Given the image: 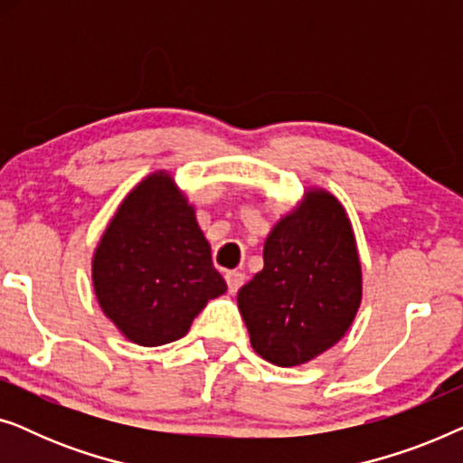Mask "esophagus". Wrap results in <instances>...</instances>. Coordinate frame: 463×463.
Masks as SVG:
<instances>
[{
    "instance_id": "esophagus-1",
    "label": "esophagus",
    "mask_w": 463,
    "mask_h": 463,
    "mask_svg": "<svg viewBox=\"0 0 463 463\" xmlns=\"http://www.w3.org/2000/svg\"><path fill=\"white\" fill-rule=\"evenodd\" d=\"M225 280H227V288H230V293H238V288L244 284V274L242 271H227L225 274Z\"/></svg>"
}]
</instances>
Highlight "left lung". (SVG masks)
I'll return each mask as SVG.
<instances>
[{
  "instance_id": "1",
  "label": "left lung",
  "mask_w": 463,
  "mask_h": 463,
  "mask_svg": "<svg viewBox=\"0 0 463 463\" xmlns=\"http://www.w3.org/2000/svg\"><path fill=\"white\" fill-rule=\"evenodd\" d=\"M363 301V269L345 208L307 189L263 246V269L238 290V307L259 356L306 364L352 326Z\"/></svg>"
}]
</instances>
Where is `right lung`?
<instances>
[{
    "label": "right lung",
    "instance_id": "right-lung-1",
    "mask_svg": "<svg viewBox=\"0 0 463 463\" xmlns=\"http://www.w3.org/2000/svg\"><path fill=\"white\" fill-rule=\"evenodd\" d=\"M92 284L107 318L145 347L181 339L227 290L195 208L166 170L145 176L122 200L94 250Z\"/></svg>",
    "mask_w": 463,
    "mask_h": 463
}]
</instances>
